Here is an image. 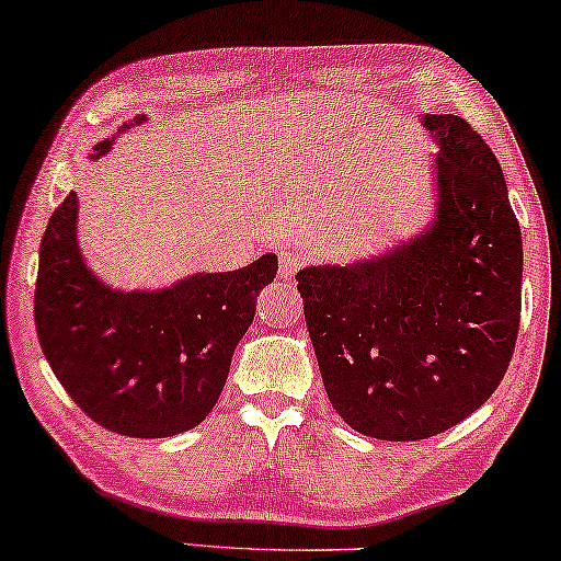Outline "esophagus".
I'll use <instances>...</instances> for the list:
<instances>
[{"instance_id":"1","label":"esophagus","mask_w":561,"mask_h":561,"mask_svg":"<svg viewBox=\"0 0 561 561\" xmlns=\"http://www.w3.org/2000/svg\"><path fill=\"white\" fill-rule=\"evenodd\" d=\"M306 263H308V259L300 251H293L290 245L278 248V273H280V278H290V275H296Z\"/></svg>"}]
</instances>
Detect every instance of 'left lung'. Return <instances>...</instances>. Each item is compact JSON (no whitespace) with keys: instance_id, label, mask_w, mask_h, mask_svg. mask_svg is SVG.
<instances>
[{"instance_id":"left-lung-1","label":"left lung","mask_w":561,"mask_h":561,"mask_svg":"<svg viewBox=\"0 0 561 561\" xmlns=\"http://www.w3.org/2000/svg\"><path fill=\"white\" fill-rule=\"evenodd\" d=\"M435 214L380 255L296 280L330 405L355 433L412 443L488 402L512 360L522 233L500 161L465 118L425 114Z\"/></svg>"}]
</instances>
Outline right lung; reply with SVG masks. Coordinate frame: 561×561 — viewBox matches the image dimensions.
I'll return each instance as SVG.
<instances>
[{
	"label": "right lung",
	"instance_id": "1",
	"mask_svg": "<svg viewBox=\"0 0 561 561\" xmlns=\"http://www.w3.org/2000/svg\"><path fill=\"white\" fill-rule=\"evenodd\" d=\"M144 122L139 114L116 136ZM116 136L99 141L89 161L112 151ZM77 224L79 196L69 191L39 245L34 323L44 357L101 427L126 437L186 433L218 402L278 255L228 273L186 275L167 288L122 290L89 268Z\"/></svg>",
	"mask_w": 561,
	"mask_h": 561
}]
</instances>
